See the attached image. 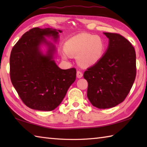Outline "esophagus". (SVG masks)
Returning a JSON list of instances; mask_svg holds the SVG:
<instances>
[{
  "mask_svg": "<svg viewBox=\"0 0 147 147\" xmlns=\"http://www.w3.org/2000/svg\"><path fill=\"white\" fill-rule=\"evenodd\" d=\"M76 76L78 78H82V76H83V73L81 71H78L76 73Z\"/></svg>",
  "mask_w": 147,
  "mask_h": 147,
  "instance_id": "esophagus-1",
  "label": "esophagus"
}]
</instances>
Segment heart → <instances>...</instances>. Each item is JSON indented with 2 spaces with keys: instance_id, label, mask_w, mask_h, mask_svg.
I'll return each instance as SVG.
<instances>
[{
  "instance_id": "heart-1",
  "label": "heart",
  "mask_w": 147,
  "mask_h": 147,
  "mask_svg": "<svg viewBox=\"0 0 147 147\" xmlns=\"http://www.w3.org/2000/svg\"><path fill=\"white\" fill-rule=\"evenodd\" d=\"M105 43L100 36L82 33L72 37L65 42V51L62 56L67 59L70 55H77V61L83 66L96 64L104 52Z\"/></svg>"
}]
</instances>
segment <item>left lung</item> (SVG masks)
<instances>
[{"label": "left lung", "instance_id": "left-lung-1", "mask_svg": "<svg viewBox=\"0 0 147 147\" xmlns=\"http://www.w3.org/2000/svg\"><path fill=\"white\" fill-rule=\"evenodd\" d=\"M109 38L105 54L83 74L88 82L87 96L98 109L114 107L130 92L136 74L135 50L118 33H104Z\"/></svg>", "mask_w": 147, "mask_h": 147}]
</instances>
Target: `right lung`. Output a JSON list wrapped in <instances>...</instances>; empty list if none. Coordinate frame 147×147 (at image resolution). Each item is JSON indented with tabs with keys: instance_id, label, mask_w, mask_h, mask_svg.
<instances>
[{
	"instance_id": "1",
	"label": "right lung",
	"mask_w": 147,
	"mask_h": 147,
	"mask_svg": "<svg viewBox=\"0 0 147 147\" xmlns=\"http://www.w3.org/2000/svg\"><path fill=\"white\" fill-rule=\"evenodd\" d=\"M59 32L62 31L33 28L21 36L11 52L12 85L24 104L35 110H54L76 80L75 68L61 69L55 64V46L44 37L52 36L57 40ZM42 43L49 47L46 55L39 50Z\"/></svg>"
}]
</instances>
